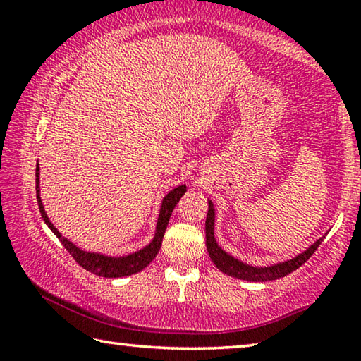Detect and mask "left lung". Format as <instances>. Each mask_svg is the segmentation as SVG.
I'll return each instance as SVG.
<instances>
[{
	"instance_id": "8db88e82",
	"label": "left lung",
	"mask_w": 361,
	"mask_h": 361,
	"mask_svg": "<svg viewBox=\"0 0 361 361\" xmlns=\"http://www.w3.org/2000/svg\"><path fill=\"white\" fill-rule=\"evenodd\" d=\"M213 229H215V209H213L212 200H209V213H207V219H205L207 252H209L213 264H215L219 271L228 274L231 277L248 280V282H269V280H277L288 276V274L296 271L299 266H302L304 262L314 255V252L319 248V245L323 240L322 237V239L312 243V245L305 250V252L298 255L296 258L293 259L277 262V264L267 266V267H255V266L245 264V262L235 259L234 256L226 253L224 250L216 243L215 232H213Z\"/></svg>"
}]
</instances>
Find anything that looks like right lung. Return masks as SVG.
Returning a JSON list of instances; mask_svg holds the SVG:
<instances>
[{"mask_svg":"<svg viewBox=\"0 0 361 361\" xmlns=\"http://www.w3.org/2000/svg\"><path fill=\"white\" fill-rule=\"evenodd\" d=\"M185 192H186V186L181 185L178 188L172 189V191L164 197L161 212H159L157 224H156V235L148 247H145L143 250H140V252H135L132 255L118 256V258H116V256H105L100 253L84 252V250L78 248L75 243L70 242L68 239H65V237L60 234V232L56 229V226L51 223V219L47 218L44 205H42V200L39 197V164L36 166V199H38L39 212H41L42 219H44V223L51 228L54 234L59 237V240L62 242V245L66 248V252L75 258V261L79 266L84 267L85 271L95 274V276L108 277V279L132 276V274H137L142 271V269H145L152 259L156 258V255L159 253V250H161V245H162V239H164V234H166L170 215H172L175 205L178 204V200Z\"/></svg>","mask_w":361,"mask_h":361,"instance_id":"right-lung-1","label":"right lung"}]
</instances>
